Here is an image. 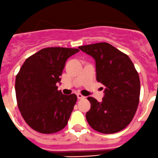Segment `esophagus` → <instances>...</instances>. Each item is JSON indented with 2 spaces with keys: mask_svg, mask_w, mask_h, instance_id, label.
Instances as JSON below:
<instances>
[{
  "mask_svg": "<svg viewBox=\"0 0 158 158\" xmlns=\"http://www.w3.org/2000/svg\"><path fill=\"white\" fill-rule=\"evenodd\" d=\"M77 98H79V99H82V98H85V96H84V95H82L81 93H78Z\"/></svg>",
  "mask_w": 158,
  "mask_h": 158,
  "instance_id": "1",
  "label": "esophagus"
}]
</instances>
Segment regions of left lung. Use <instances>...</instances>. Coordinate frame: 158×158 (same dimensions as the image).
<instances>
[{"label": "left lung", "instance_id": "8db88e82", "mask_svg": "<svg viewBox=\"0 0 158 158\" xmlns=\"http://www.w3.org/2000/svg\"><path fill=\"white\" fill-rule=\"evenodd\" d=\"M79 48L95 60L97 81L106 87L102 102L88 97L91 109L87 122L94 130L114 134L130 124L140 98L138 73L128 56L108 43L80 46Z\"/></svg>", "mask_w": 158, "mask_h": 158}]
</instances>
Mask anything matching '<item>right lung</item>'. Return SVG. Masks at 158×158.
<instances>
[{
	"mask_svg": "<svg viewBox=\"0 0 158 158\" xmlns=\"http://www.w3.org/2000/svg\"><path fill=\"white\" fill-rule=\"evenodd\" d=\"M79 51L47 47L28 57L20 67L15 81L17 106L26 123L36 131L56 133L67 125L77 96L63 95L56 84L67 59Z\"/></svg>",
	"mask_w": 158,
	"mask_h": 158,
	"instance_id": "right-lung-1",
	"label": "right lung"
}]
</instances>
